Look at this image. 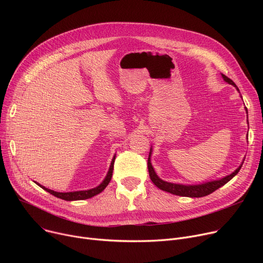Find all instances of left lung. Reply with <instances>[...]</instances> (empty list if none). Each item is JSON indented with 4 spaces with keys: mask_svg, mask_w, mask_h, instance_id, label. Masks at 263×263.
I'll list each match as a JSON object with an SVG mask.
<instances>
[{
    "mask_svg": "<svg viewBox=\"0 0 263 263\" xmlns=\"http://www.w3.org/2000/svg\"><path fill=\"white\" fill-rule=\"evenodd\" d=\"M222 78L224 79L225 82L228 83V84L236 87V89L240 92L238 86L234 84V82L232 80H230L223 73H222ZM241 98H242V96H241ZM245 110L247 113L246 107H245ZM247 123H248V120H247ZM151 154H153V147L150 148V153H149V157H148V172H149V177L151 179V181L154 182V184L156 186H158L160 190L168 192V193H171V194L182 196V197H192V198L206 196V195L211 194V193H213L214 191H216L217 189H219L220 186L225 185L228 181H230L231 179L239 173V171L241 170L242 165H243V162H244V159H243L242 163L240 164V166L236 171L223 178L216 179V180L206 181V182L199 183V184H182V183H174V182H167L165 180H162V179L157 175V173L153 166V164H151Z\"/></svg>",
    "mask_w": 263,
    "mask_h": 263,
    "instance_id": "8db88e82",
    "label": "left lung"
}]
</instances>
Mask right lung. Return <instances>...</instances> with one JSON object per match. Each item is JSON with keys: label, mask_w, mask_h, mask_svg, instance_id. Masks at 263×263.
I'll return each mask as SVG.
<instances>
[{"label": "right lung", "mask_w": 263, "mask_h": 263, "mask_svg": "<svg viewBox=\"0 0 263 263\" xmlns=\"http://www.w3.org/2000/svg\"><path fill=\"white\" fill-rule=\"evenodd\" d=\"M115 158H116V155L113 157L112 159V162H110V165H109V168H108V172L105 176V178L103 179V181L99 184L97 185L96 187H92V189H89V190H83V191H73V192H55L53 190H50L44 185H41L39 183H37L35 181V183L37 185H39L41 189H44L45 191H47L48 193H50V194L54 195L55 197L58 198H61V199H64V200H67V201H73V200H84V199H88V198H91L96 195L100 194V193L107 186V184L109 183L110 179H112V175H113V170H114V162H115Z\"/></svg>", "instance_id": "1"}]
</instances>
